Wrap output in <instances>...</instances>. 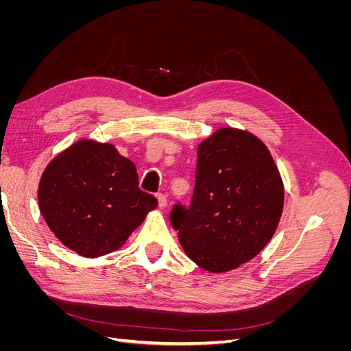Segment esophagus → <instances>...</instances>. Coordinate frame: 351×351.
Masks as SVG:
<instances>
[{"label": "esophagus", "mask_w": 351, "mask_h": 351, "mask_svg": "<svg viewBox=\"0 0 351 351\" xmlns=\"http://www.w3.org/2000/svg\"><path fill=\"white\" fill-rule=\"evenodd\" d=\"M156 199H158V206L159 208H165L167 206V196L164 193H156Z\"/></svg>", "instance_id": "34e87169"}]
</instances>
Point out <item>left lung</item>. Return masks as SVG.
<instances>
[{
	"label": "left lung",
	"mask_w": 351,
	"mask_h": 351,
	"mask_svg": "<svg viewBox=\"0 0 351 351\" xmlns=\"http://www.w3.org/2000/svg\"><path fill=\"white\" fill-rule=\"evenodd\" d=\"M282 206V180L268 147L226 127L199 145L192 202L176 204L169 221L190 259L226 272L267 246Z\"/></svg>",
	"instance_id": "1"
}]
</instances>
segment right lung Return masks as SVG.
<instances>
[{
	"instance_id": "right-lung-1",
	"label": "right lung",
	"mask_w": 351,
	"mask_h": 351,
	"mask_svg": "<svg viewBox=\"0 0 351 351\" xmlns=\"http://www.w3.org/2000/svg\"><path fill=\"white\" fill-rule=\"evenodd\" d=\"M38 200L48 227L67 247L98 258L123 246L155 196L139 189L130 159L112 145L80 141L52 159L42 174Z\"/></svg>"
}]
</instances>
